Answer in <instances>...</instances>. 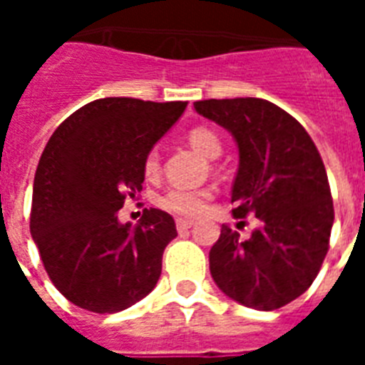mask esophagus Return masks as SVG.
I'll return each instance as SVG.
<instances>
[{
  "mask_svg": "<svg viewBox=\"0 0 365 365\" xmlns=\"http://www.w3.org/2000/svg\"><path fill=\"white\" fill-rule=\"evenodd\" d=\"M195 225L193 220H183V217H180V220H176V227L178 231H183V229H191Z\"/></svg>",
  "mask_w": 365,
  "mask_h": 365,
  "instance_id": "obj_1",
  "label": "esophagus"
}]
</instances>
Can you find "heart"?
I'll return each mask as SVG.
<instances>
[{"label": "heart", "instance_id": "obj_1", "mask_svg": "<svg viewBox=\"0 0 365 365\" xmlns=\"http://www.w3.org/2000/svg\"><path fill=\"white\" fill-rule=\"evenodd\" d=\"M189 143L193 145L200 155H205L208 159H214L222 153V143L220 138L208 128H193L189 132ZM145 172L153 174L159 168V155L157 151L145 157ZM212 199L210 189H187V187H172L168 189L159 199L160 208L178 214V216H199L206 210L208 200Z\"/></svg>", "mask_w": 365, "mask_h": 365}]
</instances>
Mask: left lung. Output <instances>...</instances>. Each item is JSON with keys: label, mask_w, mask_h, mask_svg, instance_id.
Instances as JSON below:
<instances>
[{"label": "left lung", "mask_w": 365, "mask_h": 365, "mask_svg": "<svg viewBox=\"0 0 365 365\" xmlns=\"http://www.w3.org/2000/svg\"><path fill=\"white\" fill-rule=\"evenodd\" d=\"M193 106L239 145L233 216L259 220L246 240L222 225L210 250L212 278L240 305L280 309L305 294L328 254L334 200L322 157L305 128L267 100H200Z\"/></svg>", "instance_id": "left-lung-1"}]
</instances>
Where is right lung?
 <instances>
[{
    "label": "right lung",
    "mask_w": 365,
    "mask_h": 365,
    "mask_svg": "<svg viewBox=\"0 0 365 365\" xmlns=\"http://www.w3.org/2000/svg\"><path fill=\"white\" fill-rule=\"evenodd\" d=\"M187 102L100 98L53 132L34 178L30 231L51 282L73 305L125 311L157 286L174 217L145 208L121 223L126 197L142 191L145 157Z\"/></svg>",
    "instance_id": "1"
}]
</instances>
